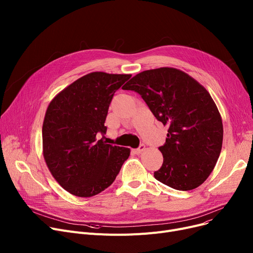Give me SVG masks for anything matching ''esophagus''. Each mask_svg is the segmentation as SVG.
<instances>
[{"mask_svg":"<svg viewBox=\"0 0 253 253\" xmlns=\"http://www.w3.org/2000/svg\"><path fill=\"white\" fill-rule=\"evenodd\" d=\"M144 150H145V145H144V144H140L137 149L134 150V153H135V154H140V153L143 152Z\"/></svg>","mask_w":253,"mask_h":253,"instance_id":"1","label":"esophagus"}]
</instances>
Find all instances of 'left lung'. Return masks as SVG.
<instances>
[{
    "label": "left lung",
    "mask_w": 253,
    "mask_h": 253,
    "mask_svg": "<svg viewBox=\"0 0 253 253\" xmlns=\"http://www.w3.org/2000/svg\"><path fill=\"white\" fill-rule=\"evenodd\" d=\"M123 89L137 92L158 121L169 127L159 148L163 164L155 178L178 191L201 185L214 169L223 137L221 117L209 92L173 68L141 72Z\"/></svg>",
    "instance_id": "1"
}]
</instances>
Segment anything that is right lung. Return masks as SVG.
<instances>
[{
    "mask_svg": "<svg viewBox=\"0 0 253 253\" xmlns=\"http://www.w3.org/2000/svg\"><path fill=\"white\" fill-rule=\"evenodd\" d=\"M131 75L90 73L49 103L42 137L45 162L61 187L78 197L99 194L116 179L130 149L106 144L104 122L115 92Z\"/></svg>",
    "mask_w": 253,
    "mask_h": 253,
    "instance_id": "1",
    "label": "right lung"
}]
</instances>
